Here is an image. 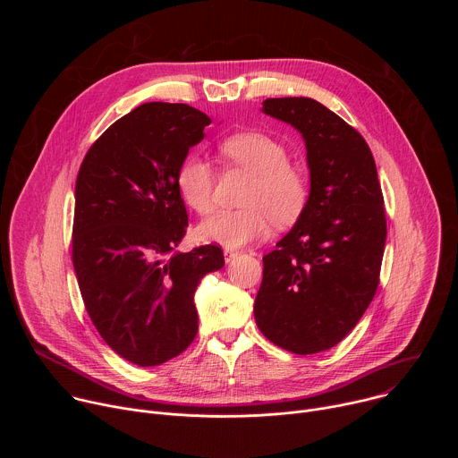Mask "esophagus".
Returning a JSON list of instances; mask_svg holds the SVG:
<instances>
[{
  "label": "esophagus",
  "instance_id": "esophagus-1",
  "mask_svg": "<svg viewBox=\"0 0 458 458\" xmlns=\"http://www.w3.org/2000/svg\"><path fill=\"white\" fill-rule=\"evenodd\" d=\"M237 255H239V251H235V250H230V248L225 250V260H226V263H230V260L235 259Z\"/></svg>",
  "mask_w": 458,
  "mask_h": 458
}]
</instances>
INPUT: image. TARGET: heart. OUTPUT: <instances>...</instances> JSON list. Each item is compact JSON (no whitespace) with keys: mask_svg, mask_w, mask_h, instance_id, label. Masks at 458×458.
Listing matches in <instances>:
<instances>
[{"mask_svg":"<svg viewBox=\"0 0 458 458\" xmlns=\"http://www.w3.org/2000/svg\"><path fill=\"white\" fill-rule=\"evenodd\" d=\"M228 166L251 174L237 210H221L199 226L201 239L225 248H241L268 235L276 226H292L308 205V177L292 165L286 147L263 132H237L219 145ZM175 184L182 201L207 216L216 207V172L198 154L177 166Z\"/></svg>","mask_w":458,"mask_h":458,"instance_id":"1","label":"heart"}]
</instances>
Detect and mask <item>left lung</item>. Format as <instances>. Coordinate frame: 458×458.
I'll list each match as a JSON object with an SVG mask.
<instances>
[{"label": "left lung", "instance_id": "left-lung-1", "mask_svg": "<svg viewBox=\"0 0 458 458\" xmlns=\"http://www.w3.org/2000/svg\"><path fill=\"white\" fill-rule=\"evenodd\" d=\"M263 112L297 128L310 168L308 205L263 257L253 315L297 355L339 344L369 306L386 244L384 198L364 138L311 98H274Z\"/></svg>", "mask_w": 458, "mask_h": 458}]
</instances>
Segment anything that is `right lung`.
Masks as SVG:
<instances>
[{
	"instance_id": "add662e5",
	"label": "right lung",
	"mask_w": 458,
	"mask_h": 458,
	"mask_svg": "<svg viewBox=\"0 0 458 458\" xmlns=\"http://www.w3.org/2000/svg\"><path fill=\"white\" fill-rule=\"evenodd\" d=\"M212 119L182 103H145L108 126L76 181L72 263L103 341L138 366H159L198 335L193 293L225 267L214 244L174 251L188 214L175 174Z\"/></svg>"
}]
</instances>
